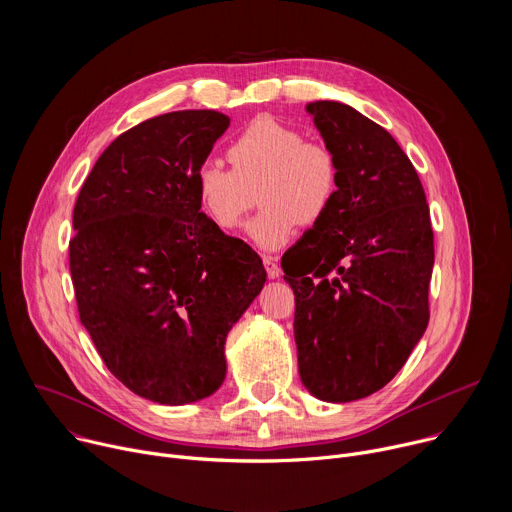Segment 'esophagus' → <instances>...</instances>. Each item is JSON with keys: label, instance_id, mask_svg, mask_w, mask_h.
I'll list each match as a JSON object with an SVG mask.
<instances>
[{"label": "esophagus", "instance_id": "esophagus-1", "mask_svg": "<svg viewBox=\"0 0 512 512\" xmlns=\"http://www.w3.org/2000/svg\"><path fill=\"white\" fill-rule=\"evenodd\" d=\"M263 263H265V269H267V275L271 279H277L281 275V267L279 263L275 261V257H263Z\"/></svg>", "mask_w": 512, "mask_h": 512}]
</instances>
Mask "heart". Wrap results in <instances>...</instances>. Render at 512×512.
Returning <instances> with one entry per match:
<instances>
[{"mask_svg": "<svg viewBox=\"0 0 512 512\" xmlns=\"http://www.w3.org/2000/svg\"><path fill=\"white\" fill-rule=\"evenodd\" d=\"M227 158L231 170L218 162L196 170L198 202L218 229L235 231L259 198L263 210L249 235L263 249L285 245L298 225L316 227L336 202L340 166L330 145L277 119H253Z\"/></svg>", "mask_w": 512, "mask_h": 512, "instance_id": "heart-1", "label": "heart"}]
</instances>
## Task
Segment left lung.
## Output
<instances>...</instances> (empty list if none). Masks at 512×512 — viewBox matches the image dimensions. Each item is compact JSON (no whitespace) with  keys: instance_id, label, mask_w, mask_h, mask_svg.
Returning a JSON list of instances; mask_svg holds the SVG:
<instances>
[{"instance_id":"obj_1","label":"left lung","mask_w":512,"mask_h":512,"mask_svg":"<svg viewBox=\"0 0 512 512\" xmlns=\"http://www.w3.org/2000/svg\"><path fill=\"white\" fill-rule=\"evenodd\" d=\"M340 166L332 210L283 259L298 367L332 403L383 389L429 322L433 231L419 176L387 129L348 105H308Z\"/></svg>"}]
</instances>
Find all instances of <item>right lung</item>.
<instances>
[{"label":"right lung","instance_id":"add662e5","mask_svg":"<svg viewBox=\"0 0 512 512\" xmlns=\"http://www.w3.org/2000/svg\"><path fill=\"white\" fill-rule=\"evenodd\" d=\"M227 127L214 109L141 121L109 143L72 212L79 318L113 377L162 405L223 385L227 334L267 277L200 212L196 170Z\"/></svg>","mask_w":512,"mask_h":512}]
</instances>
